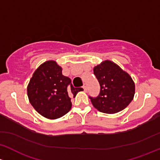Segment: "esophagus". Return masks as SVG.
Segmentation results:
<instances>
[{
    "label": "esophagus",
    "instance_id": "1",
    "mask_svg": "<svg viewBox=\"0 0 160 160\" xmlns=\"http://www.w3.org/2000/svg\"><path fill=\"white\" fill-rule=\"evenodd\" d=\"M82 88H84V90H85V91H86V90H87V85H86V84H84V85H83V86H82Z\"/></svg>",
    "mask_w": 160,
    "mask_h": 160
}]
</instances>
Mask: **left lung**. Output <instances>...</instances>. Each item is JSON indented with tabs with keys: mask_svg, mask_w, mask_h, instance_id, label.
<instances>
[{
	"mask_svg": "<svg viewBox=\"0 0 160 160\" xmlns=\"http://www.w3.org/2000/svg\"><path fill=\"white\" fill-rule=\"evenodd\" d=\"M93 71L100 85L98 96H89L93 106L108 114L126 108L135 94V84L129 74L110 61H105Z\"/></svg>",
	"mask_w": 160,
	"mask_h": 160,
	"instance_id": "obj_1",
	"label": "left lung"
}]
</instances>
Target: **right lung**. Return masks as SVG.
<instances>
[{"label":"right lung","instance_id":"1","mask_svg":"<svg viewBox=\"0 0 160 160\" xmlns=\"http://www.w3.org/2000/svg\"><path fill=\"white\" fill-rule=\"evenodd\" d=\"M82 88H75L62 68L54 61H48L38 68L28 85V96L34 109L51 119L60 118L72 108V97Z\"/></svg>","mask_w":160,"mask_h":160}]
</instances>
